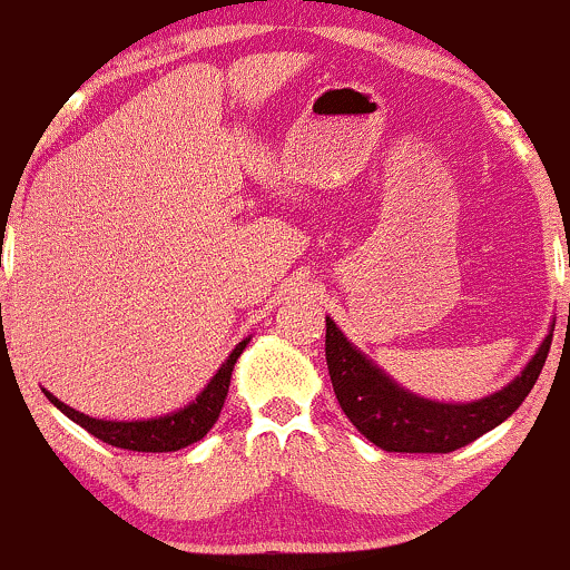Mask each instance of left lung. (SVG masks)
<instances>
[{"label":"left lung","instance_id":"obj_1","mask_svg":"<svg viewBox=\"0 0 570 570\" xmlns=\"http://www.w3.org/2000/svg\"><path fill=\"white\" fill-rule=\"evenodd\" d=\"M552 332L554 326H549L544 343L512 383L474 402H436L412 394L358 351L330 316L326 367L340 407L372 444L389 453H453L501 426L525 402L547 362Z\"/></svg>","mask_w":570,"mask_h":570}]
</instances>
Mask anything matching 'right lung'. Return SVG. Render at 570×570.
Masks as SVG:
<instances>
[{"mask_svg": "<svg viewBox=\"0 0 570 570\" xmlns=\"http://www.w3.org/2000/svg\"><path fill=\"white\" fill-rule=\"evenodd\" d=\"M248 340H240L238 345L230 351V356L222 362L217 375L206 383V389L200 391L193 402L185 407L168 412L160 417H147V421H104V417H90L85 412L69 407L61 399L45 391V396L50 399V404L63 412L69 421H75L77 426H82L88 434H94L96 440L112 444L120 450H136V453H174V450L195 444L208 434V429L217 423L222 404L227 399V389H230V375L238 356L244 353Z\"/></svg>", "mask_w": 570, "mask_h": 570, "instance_id": "add662e5", "label": "right lung"}]
</instances>
